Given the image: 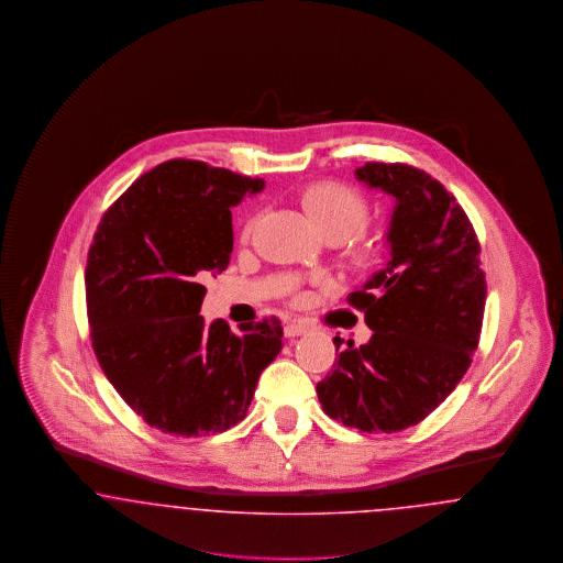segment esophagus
<instances>
[{
  "label": "esophagus",
  "instance_id": "34e87169",
  "mask_svg": "<svg viewBox=\"0 0 563 563\" xmlns=\"http://www.w3.org/2000/svg\"><path fill=\"white\" fill-rule=\"evenodd\" d=\"M308 331V324L301 321H291L285 324V335L287 338H297V335H301V333H306Z\"/></svg>",
  "mask_w": 563,
  "mask_h": 563
}]
</instances>
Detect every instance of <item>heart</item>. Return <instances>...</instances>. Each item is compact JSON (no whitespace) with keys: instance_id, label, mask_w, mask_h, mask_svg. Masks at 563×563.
Wrapping results in <instances>:
<instances>
[{"instance_id":"b5f03b06","label":"heart","mask_w":563,"mask_h":563,"mask_svg":"<svg viewBox=\"0 0 563 563\" xmlns=\"http://www.w3.org/2000/svg\"><path fill=\"white\" fill-rule=\"evenodd\" d=\"M299 205L324 239L342 244L350 264L369 266L374 262L379 239L365 228L369 207L361 191L342 181H314L299 191Z\"/></svg>"}]
</instances>
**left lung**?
<instances>
[{"label": "left lung", "mask_w": 563, "mask_h": 563, "mask_svg": "<svg viewBox=\"0 0 563 563\" xmlns=\"http://www.w3.org/2000/svg\"><path fill=\"white\" fill-rule=\"evenodd\" d=\"M356 179L395 196L390 260L352 308L374 331L363 346L338 352L317 384L322 411L363 432L416 427L471 367L485 310L482 246L454 196L429 173L402 162H367ZM338 340V338H335Z\"/></svg>", "instance_id": "1"}]
</instances>
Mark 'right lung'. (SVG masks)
<instances>
[{
  "label": "right lung",
  "instance_id": "obj_1",
  "mask_svg": "<svg viewBox=\"0 0 563 563\" xmlns=\"http://www.w3.org/2000/svg\"><path fill=\"white\" fill-rule=\"evenodd\" d=\"M264 179L207 162H162L101 217L88 249L86 310L97 361L152 429L202 437L239 424L283 349L276 317L205 327L207 276L232 255V207Z\"/></svg>",
  "mask_w": 563,
  "mask_h": 563
}]
</instances>
